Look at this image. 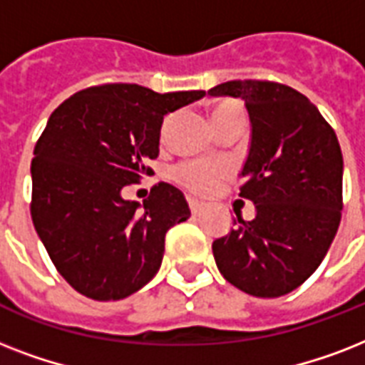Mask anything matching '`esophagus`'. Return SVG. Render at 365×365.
<instances>
[{"instance_id":"34e87169","label":"esophagus","mask_w":365,"mask_h":365,"mask_svg":"<svg viewBox=\"0 0 365 365\" xmlns=\"http://www.w3.org/2000/svg\"><path fill=\"white\" fill-rule=\"evenodd\" d=\"M189 208H191V214H193V216H199L200 212L205 210V205H202V202H199V200L189 199Z\"/></svg>"}]
</instances>
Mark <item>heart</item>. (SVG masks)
<instances>
[{
  "label": "heart",
  "instance_id": "obj_1",
  "mask_svg": "<svg viewBox=\"0 0 365 365\" xmlns=\"http://www.w3.org/2000/svg\"><path fill=\"white\" fill-rule=\"evenodd\" d=\"M210 117L214 125L225 121V119H235V117L244 119V110L237 100H220L212 106ZM168 123L170 121L165 123V128L168 126ZM227 174V166L222 163H208V160H189L174 170V178L183 187H187L195 195H202V197L214 193Z\"/></svg>",
  "mask_w": 365,
  "mask_h": 365
}]
</instances>
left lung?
<instances>
[{
	"label": "left lung",
	"mask_w": 365,
	"mask_h": 365,
	"mask_svg": "<svg viewBox=\"0 0 365 365\" xmlns=\"http://www.w3.org/2000/svg\"><path fill=\"white\" fill-rule=\"evenodd\" d=\"M210 96L244 100L248 155L240 197L255 216H237L212 242L223 278L255 297L299 288L328 254L343 210V155L334 128L311 100L271 81H227Z\"/></svg>",
	"instance_id": "obj_1"
}]
</instances>
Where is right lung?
Here are the masks:
<instances>
[{"label": "right lung", "instance_id": "add662e5", "mask_svg": "<svg viewBox=\"0 0 365 365\" xmlns=\"http://www.w3.org/2000/svg\"><path fill=\"white\" fill-rule=\"evenodd\" d=\"M202 96L113 83L76 93L51 113L31 160V220L79 294L125 299L157 274L166 231L191 216L187 200L165 182L143 205L121 193L149 174L165 115Z\"/></svg>", "mask_w": 365, "mask_h": 365}]
</instances>
